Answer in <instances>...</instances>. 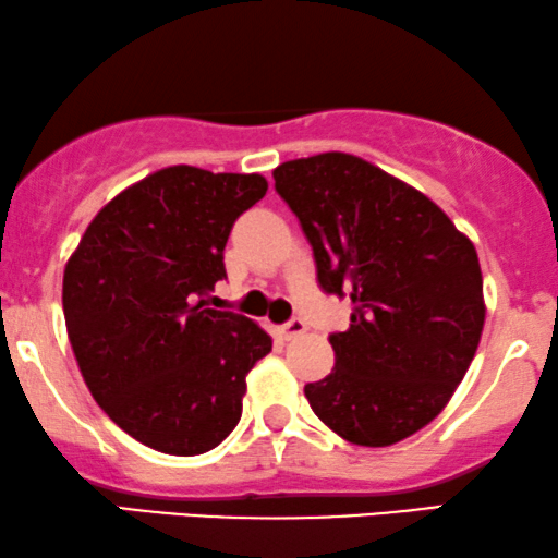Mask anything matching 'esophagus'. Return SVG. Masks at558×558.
<instances>
[{
    "instance_id": "obj_1",
    "label": "esophagus",
    "mask_w": 558,
    "mask_h": 558,
    "mask_svg": "<svg viewBox=\"0 0 558 558\" xmlns=\"http://www.w3.org/2000/svg\"><path fill=\"white\" fill-rule=\"evenodd\" d=\"M303 331H306V324H303V319H291L288 324H283V327H278L280 340H295V337H301Z\"/></svg>"
}]
</instances>
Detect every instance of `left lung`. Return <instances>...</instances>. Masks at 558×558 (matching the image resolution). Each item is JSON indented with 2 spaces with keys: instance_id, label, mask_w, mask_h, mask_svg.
I'll return each instance as SVG.
<instances>
[{
  "instance_id": "1",
  "label": "left lung",
  "mask_w": 558,
  "mask_h": 558,
  "mask_svg": "<svg viewBox=\"0 0 558 558\" xmlns=\"http://www.w3.org/2000/svg\"><path fill=\"white\" fill-rule=\"evenodd\" d=\"M301 221L327 293L350 295L348 331L329 337L335 368L306 384L331 433L386 448L446 409L484 329L474 244L425 193L352 154L272 169Z\"/></svg>"
}]
</instances>
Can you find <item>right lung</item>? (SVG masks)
I'll use <instances>...</instances> for the list:
<instances>
[{"label":"right lung","mask_w":558,"mask_h":558,"mask_svg":"<svg viewBox=\"0 0 558 558\" xmlns=\"http://www.w3.org/2000/svg\"><path fill=\"white\" fill-rule=\"evenodd\" d=\"M263 174L165 167L92 218L63 270V319L84 384L123 433L197 456L236 427L246 373L272 350L257 322L208 308L223 246Z\"/></svg>","instance_id":"1"}]
</instances>
